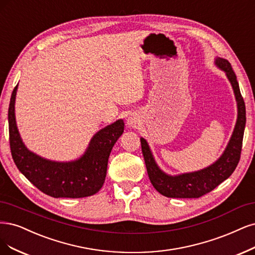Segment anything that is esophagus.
<instances>
[{"label":"esophagus","instance_id":"esophagus-1","mask_svg":"<svg viewBox=\"0 0 255 255\" xmlns=\"http://www.w3.org/2000/svg\"><path fill=\"white\" fill-rule=\"evenodd\" d=\"M127 124H128V127L134 128V127H136L138 125V119L136 117H134V116H130V117L128 118Z\"/></svg>","mask_w":255,"mask_h":255}]
</instances>
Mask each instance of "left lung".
I'll list each match as a JSON object with an SVG mask.
<instances>
[{
    "label": "left lung",
    "instance_id": "obj_1",
    "mask_svg": "<svg viewBox=\"0 0 255 255\" xmlns=\"http://www.w3.org/2000/svg\"><path fill=\"white\" fill-rule=\"evenodd\" d=\"M214 63L219 69L225 72L228 80L231 83L238 104V119L231 138L222 156L215 162L201 170L178 175H169L157 164L146 140L142 137L140 138L148 178L153 187L163 196L171 198H198L203 196L229 178L240 161L246 126L245 102L229 61L216 57Z\"/></svg>",
    "mask_w": 255,
    "mask_h": 255
}]
</instances>
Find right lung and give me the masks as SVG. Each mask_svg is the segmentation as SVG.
I'll use <instances>...</instances> for the list:
<instances>
[{
    "instance_id": "right-lung-1",
    "label": "right lung",
    "mask_w": 255,
    "mask_h": 255,
    "mask_svg": "<svg viewBox=\"0 0 255 255\" xmlns=\"http://www.w3.org/2000/svg\"><path fill=\"white\" fill-rule=\"evenodd\" d=\"M17 85L8 109L9 143L16 168L40 191L55 198H81L96 194L107 176L108 161L114 144L124 133L119 119L96 133L82 156L72 161H55L29 151L16 127L14 103Z\"/></svg>"
}]
</instances>
